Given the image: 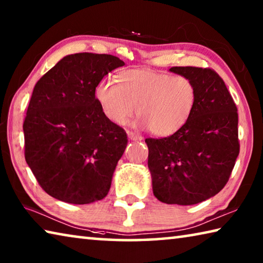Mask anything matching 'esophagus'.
<instances>
[{
    "label": "esophagus",
    "instance_id": "obj_1",
    "mask_svg": "<svg viewBox=\"0 0 263 263\" xmlns=\"http://www.w3.org/2000/svg\"><path fill=\"white\" fill-rule=\"evenodd\" d=\"M126 133H127L128 139H131V140H142V137H141V136H139V135H136L135 132H132V131H127Z\"/></svg>",
    "mask_w": 263,
    "mask_h": 263
}]
</instances>
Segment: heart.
Wrapping results in <instances>:
<instances>
[{
	"mask_svg": "<svg viewBox=\"0 0 263 263\" xmlns=\"http://www.w3.org/2000/svg\"><path fill=\"white\" fill-rule=\"evenodd\" d=\"M102 112L116 125H125L138 112L137 125L158 137L180 131L194 112L197 91L190 79L151 69H127L117 82L103 79L95 88Z\"/></svg>",
	"mask_w": 263,
	"mask_h": 263,
	"instance_id": "obj_1",
	"label": "heart"
}]
</instances>
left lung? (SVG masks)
Returning <instances> with one entry per match:
<instances>
[{"label":"left lung","instance_id":"8db88e82","mask_svg":"<svg viewBox=\"0 0 263 263\" xmlns=\"http://www.w3.org/2000/svg\"><path fill=\"white\" fill-rule=\"evenodd\" d=\"M194 82L197 100L188 123L174 135L145 142L153 194L166 204L193 205L228 183L239 155L238 112L215 70L172 67Z\"/></svg>","mask_w":263,"mask_h":263}]
</instances>
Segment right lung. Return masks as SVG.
Masks as SVG:
<instances>
[{"label":"right lung","instance_id":"add662e5","mask_svg":"<svg viewBox=\"0 0 263 263\" xmlns=\"http://www.w3.org/2000/svg\"><path fill=\"white\" fill-rule=\"evenodd\" d=\"M124 65L110 54L75 53L35 83L23 124L25 160L52 197L89 204L108 195L127 137L102 112L95 88Z\"/></svg>","mask_w":263,"mask_h":263}]
</instances>
